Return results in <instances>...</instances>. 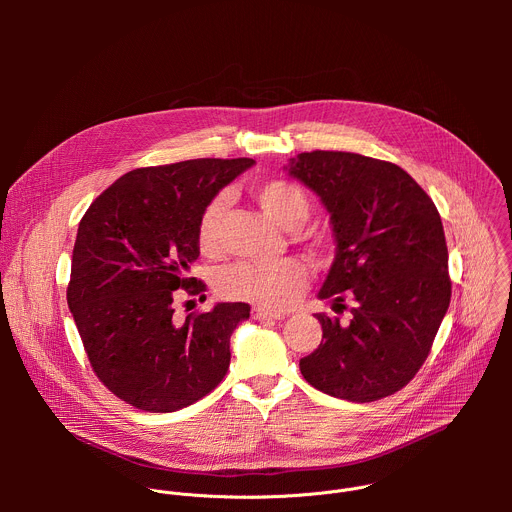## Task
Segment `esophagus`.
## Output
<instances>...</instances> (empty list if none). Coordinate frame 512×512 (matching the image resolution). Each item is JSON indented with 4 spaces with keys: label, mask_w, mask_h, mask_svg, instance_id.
<instances>
[{
    "label": "esophagus",
    "mask_w": 512,
    "mask_h": 512,
    "mask_svg": "<svg viewBox=\"0 0 512 512\" xmlns=\"http://www.w3.org/2000/svg\"><path fill=\"white\" fill-rule=\"evenodd\" d=\"M253 318L255 320H281V318H285V314L257 306V308H253Z\"/></svg>",
    "instance_id": "1"
}]
</instances>
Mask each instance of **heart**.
Masks as SVG:
<instances>
[{
  "mask_svg": "<svg viewBox=\"0 0 512 512\" xmlns=\"http://www.w3.org/2000/svg\"><path fill=\"white\" fill-rule=\"evenodd\" d=\"M253 194L271 221L294 231L310 216L306 192L287 180H269L253 188ZM229 206L227 194H216L202 210L198 221V245L204 253H214L221 241L223 218ZM308 281V271L298 259L273 263H237L218 275V291L225 298L253 302L265 308H285L294 304Z\"/></svg>",
  "mask_w": 512,
  "mask_h": 512,
  "instance_id": "obj_1",
  "label": "heart"
}]
</instances>
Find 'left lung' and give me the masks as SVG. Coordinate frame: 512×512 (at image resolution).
Masks as SVG:
<instances>
[{"mask_svg": "<svg viewBox=\"0 0 512 512\" xmlns=\"http://www.w3.org/2000/svg\"><path fill=\"white\" fill-rule=\"evenodd\" d=\"M283 170L330 214L336 253L318 300L354 304L346 324L316 316L322 342L300 360V371L338 399L369 403L393 395L419 371L450 306L440 212L391 162L318 150L289 158Z\"/></svg>", "mask_w": 512, "mask_h": 512, "instance_id": "8db88e82", "label": "left lung"}]
</instances>
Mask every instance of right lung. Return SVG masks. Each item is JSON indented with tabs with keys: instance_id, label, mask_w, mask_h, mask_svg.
Masks as SVG:
<instances>
[{
	"instance_id": "1",
	"label": "right lung",
	"mask_w": 512,
	"mask_h": 512,
	"mask_svg": "<svg viewBox=\"0 0 512 512\" xmlns=\"http://www.w3.org/2000/svg\"><path fill=\"white\" fill-rule=\"evenodd\" d=\"M255 160H186L137 168L85 212L72 249L66 302L91 367L125 403L168 413L210 393L229 371L231 336L249 320L243 302L174 322L176 289L200 255L204 206Z\"/></svg>"
}]
</instances>
